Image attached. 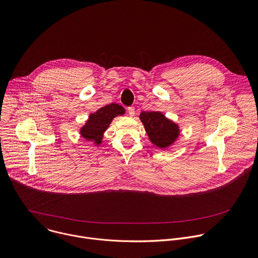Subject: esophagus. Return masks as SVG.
<instances>
[{
  "instance_id": "obj_1",
  "label": "esophagus",
  "mask_w": 258,
  "mask_h": 258,
  "mask_svg": "<svg viewBox=\"0 0 258 258\" xmlns=\"http://www.w3.org/2000/svg\"><path fill=\"white\" fill-rule=\"evenodd\" d=\"M127 112H128V114H130L131 116H134L135 113H136L135 107H128V108H127Z\"/></svg>"
}]
</instances>
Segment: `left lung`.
<instances>
[{"label":"left lung","mask_w":258,"mask_h":258,"mask_svg":"<svg viewBox=\"0 0 258 258\" xmlns=\"http://www.w3.org/2000/svg\"><path fill=\"white\" fill-rule=\"evenodd\" d=\"M150 141L161 149L172 145L179 136V126L159 111H143L140 114Z\"/></svg>","instance_id":"8db88e82"}]
</instances>
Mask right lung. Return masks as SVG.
Segmentation results:
<instances>
[{"label": "right lung", "instance_id": "1", "mask_svg": "<svg viewBox=\"0 0 258 258\" xmlns=\"http://www.w3.org/2000/svg\"><path fill=\"white\" fill-rule=\"evenodd\" d=\"M124 108L117 104L111 103L99 108L96 112L89 115L83 127H81L80 135L87 141H92L96 146L102 143L103 134L108 128L110 122L117 115L124 114Z\"/></svg>", "mask_w": 258, "mask_h": 258}]
</instances>
